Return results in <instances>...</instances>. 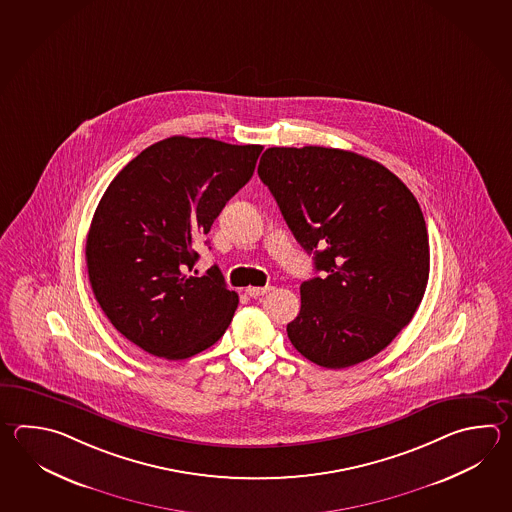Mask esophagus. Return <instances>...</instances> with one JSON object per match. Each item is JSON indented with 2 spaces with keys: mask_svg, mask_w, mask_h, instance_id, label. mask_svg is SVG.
<instances>
[{
  "mask_svg": "<svg viewBox=\"0 0 512 512\" xmlns=\"http://www.w3.org/2000/svg\"><path fill=\"white\" fill-rule=\"evenodd\" d=\"M270 290H272L270 286H264V288H259V286H248V288H246V293H248L250 297H261V295H266Z\"/></svg>",
  "mask_w": 512,
  "mask_h": 512,
  "instance_id": "34e87169",
  "label": "esophagus"
}]
</instances>
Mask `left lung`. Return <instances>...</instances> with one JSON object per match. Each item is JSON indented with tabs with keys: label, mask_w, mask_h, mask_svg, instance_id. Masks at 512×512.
I'll return each instance as SVG.
<instances>
[{
	"label": "left lung",
	"mask_w": 512,
	"mask_h": 512,
	"mask_svg": "<svg viewBox=\"0 0 512 512\" xmlns=\"http://www.w3.org/2000/svg\"><path fill=\"white\" fill-rule=\"evenodd\" d=\"M257 171L315 270L326 272L301 284V312L286 328L295 350L334 370L379 354L427 288L418 200L376 160L334 147H270Z\"/></svg>",
	"instance_id": "left-lung-1"
}]
</instances>
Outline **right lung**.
I'll return each instance as SVG.
<instances>
[{
  "instance_id": "right-lung-1",
  "label": "right lung",
  "mask_w": 512,
  "mask_h": 512,
  "mask_svg": "<svg viewBox=\"0 0 512 512\" xmlns=\"http://www.w3.org/2000/svg\"><path fill=\"white\" fill-rule=\"evenodd\" d=\"M262 146L171 136L144 149L105 189L85 261L107 319L147 354L188 359L215 345L239 295L217 266L195 277V244L253 175Z\"/></svg>"
}]
</instances>
